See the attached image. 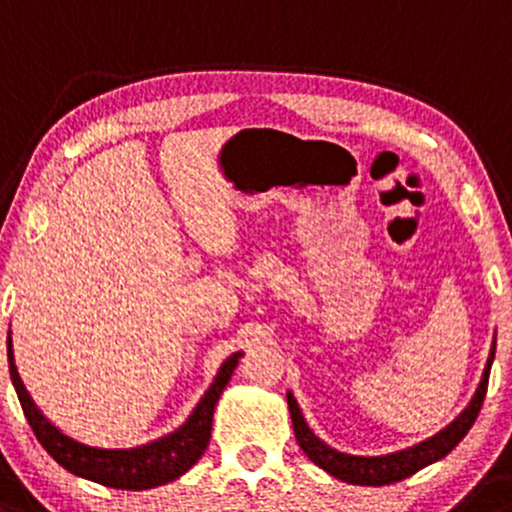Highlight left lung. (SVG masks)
I'll use <instances>...</instances> for the list:
<instances>
[{"label":"left lung","mask_w":512,"mask_h":512,"mask_svg":"<svg viewBox=\"0 0 512 512\" xmlns=\"http://www.w3.org/2000/svg\"><path fill=\"white\" fill-rule=\"evenodd\" d=\"M493 355H496V341H493L491 355H488L486 360L484 375H481L476 394L472 396L467 409L459 413L450 426L442 428L440 433L433 435V438L418 442V445L413 447H406V450L392 452V455L355 457V455H346V452L333 450V447L326 445L324 440H319L317 435L309 430L300 406H297L295 396H292V392H287V409H290V416H292V428H295L297 445L302 447L304 455L312 459L317 467L324 469V472H329L331 476H336V479L348 481V484L384 486V484H394V481L406 479V476L416 474L418 469L428 467V464L438 462V459L450 455V452L459 445V440H462L464 435L469 433V428L474 426L476 416H479L481 411V404H484Z\"/></svg>","instance_id":"left-lung-1"}]
</instances>
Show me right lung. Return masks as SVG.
I'll list each match as a JSON object with an SVG mask.
<instances>
[{
    "label": "right lung",
    "instance_id": "obj_1",
    "mask_svg": "<svg viewBox=\"0 0 512 512\" xmlns=\"http://www.w3.org/2000/svg\"><path fill=\"white\" fill-rule=\"evenodd\" d=\"M7 355L9 375L11 382H14L16 394H19L21 409H24L28 426L33 428V433H36L40 445L48 450V455L57 464H62L67 472L82 476V479L96 481V484L123 488V491H145V488L169 484V481L186 474L203 457L205 447L210 442L215 404L241 358V353H234L222 363L215 382L210 384L208 392L198 401V406H195L188 421L179 430H174V433L164 435V438L154 442H147V445L130 447V450H103V447H91L70 438V435L57 430L40 413L38 406L33 404L31 394L26 392L19 372H16L11 336L7 341Z\"/></svg>",
    "mask_w": 512,
    "mask_h": 512
}]
</instances>
